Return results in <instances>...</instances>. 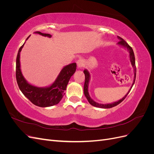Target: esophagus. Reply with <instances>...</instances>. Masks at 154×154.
I'll return each mask as SVG.
<instances>
[{
  "mask_svg": "<svg viewBox=\"0 0 154 154\" xmlns=\"http://www.w3.org/2000/svg\"><path fill=\"white\" fill-rule=\"evenodd\" d=\"M76 63H77L78 67L81 68V67L84 66V65H85V61H84V60H83V59L80 58V59L77 60Z\"/></svg>",
  "mask_w": 154,
  "mask_h": 154,
  "instance_id": "34e87169",
  "label": "esophagus"
}]
</instances>
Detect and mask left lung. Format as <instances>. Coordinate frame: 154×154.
I'll return each mask as SVG.
<instances>
[{"label":"left lung","instance_id":"left-lung-1","mask_svg":"<svg viewBox=\"0 0 154 154\" xmlns=\"http://www.w3.org/2000/svg\"><path fill=\"white\" fill-rule=\"evenodd\" d=\"M118 39L120 40L119 42L118 43V44L120 46H122V47L124 48L125 49H127V51L129 52V58H130V61L131 62L132 64V66L134 68V80H133V83L130 87V88L129 89V91H128V92L127 93V94H126L122 99H121L119 100H118V101H116L114 102V103H107V104H101V103H97V102L94 101L93 100L90 95H89V93H88V84H89V81H90V79H91V74L89 73L87 69H85L84 71H83V72L85 74V83H84V87H83V91H84V94L85 96V97H87V99L88 100V101L89 102V103L91 105H92V106H96V107H99V108H102V109H110L112 108V107H114L116 105H118V104H119L121 102H122L127 96L128 94V93L130 92V90H131L132 87H133L134 83H135V80H136V62H135V57H134V51L132 48L130 47V46L122 38H121V37L118 36Z\"/></svg>","mask_w":154,"mask_h":154}]
</instances>
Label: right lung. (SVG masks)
Instances as JSON below:
<instances>
[{"instance_id": "1", "label": "right lung", "mask_w": 154, "mask_h": 154, "mask_svg": "<svg viewBox=\"0 0 154 154\" xmlns=\"http://www.w3.org/2000/svg\"><path fill=\"white\" fill-rule=\"evenodd\" d=\"M34 33L48 36L49 38L52 36L50 34L42 33L40 31L35 32ZM29 36L30 35L26 40L28 39ZM24 44L18 50L16 60V78L18 87L23 94L36 106L48 107L58 104L65 95V91L66 90L70 78L76 71V63H72L64 66L57 79L51 85L44 87L33 85L27 82L23 76L20 69V55Z\"/></svg>"}]
</instances>
